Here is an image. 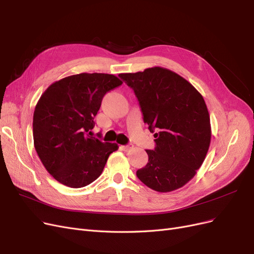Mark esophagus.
Segmentation results:
<instances>
[{
	"mask_svg": "<svg viewBox=\"0 0 254 254\" xmlns=\"http://www.w3.org/2000/svg\"><path fill=\"white\" fill-rule=\"evenodd\" d=\"M133 147V145L132 144H129V145H125V146H122V148L124 149L125 151H128V150H130Z\"/></svg>",
	"mask_w": 254,
	"mask_h": 254,
	"instance_id": "34e87169",
	"label": "esophagus"
}]
</instances>
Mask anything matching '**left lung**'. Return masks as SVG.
Returning <instances> with one entry per match:
<instances>
[{
	"label": "left lung",
	"mask_w": 254,
	"mask_h": 254,
	"mask_svg": "<svg viewBox=\"0 0 254 254\" xmlns=\"http://www.w3.org/2000/svg\"><path fill=\"white\" fill-rule=\"evenodd\" d=\"M139 99L143 120L156 137L148 163L136 176L149 189L168 193L194 178L211 143L210 114L202 95L180 75L153 66L119 75Z\"/></svg>",
	"instance_id": "obj_1"
}]
</instances>
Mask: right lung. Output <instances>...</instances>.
<instances>
[{
  "label": "right lung",
  "mask_w": 254,
  "mask_h": 254,
  "mask_svg": "<svg viewBox=\"0 0 254 254\" xmlns=\"http://www.w3.org/2000/svg\"><path fill=\"white\" fill-rule=\"evenodd\" d=\"M123 81L112 74L81 73L53 82L34 111L35 149L47 171L64 186L78 189L96 180L117 143L90 136L107 92Z\"/></svg>",
  "instance_id": "right-lung-1"
}]
</instances>
